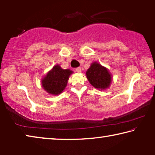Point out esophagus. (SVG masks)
<instances>
[{
    "label": "esophagus",
    "mask_w": 155,
    "mask_h": 155,
    "mask_svg": "<svg viewBox=\"0 0 155 155\" xmlns=\"http://www.w3.org/2000/svg\"><path fill=\"white\" fill-rule=\"evenodd\" d=\"M76 72H78V73H80L81 72V68L80 67H78L76 68Z\"/></svg>",
    "instance_id": "34e87169"
}]
</instances>
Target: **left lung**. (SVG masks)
Masks as SVG:
<instances>
[{
	"label": "left lung",
	"mask_w": 155,
	"mask_h": 155,
	"mask_svg": "<svg viewBox=\"0 0 155 155\" xmlns=\"http://www.w3.org/2000/svg\"><path fill=\"white\" fill-rule=\"evenodd\" d=\"M86 76L91 85L101 90L108 88L112 81V76L107 68L98 62L91 64L86 72Z\"/></svg>",
	"instance_id": "left-lung-1"
}]
</instances>
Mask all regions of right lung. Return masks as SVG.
<instances>
[{"label":"right lung","instance_id":"add662e5","mask_svg":"<svg viewBox=\"0 0 155 155\" xmlns=\"http://www.w3.org/2000/svg\"><path fill=\"white\" fill-rule=\"evenodd\" d=\"M72 73V70H64L59 65H55L42 78L41 86L48 94L59 95L66 87L68 81Z\"/></svg>","mask_w":155,"mask_h":155}]
</instances>
